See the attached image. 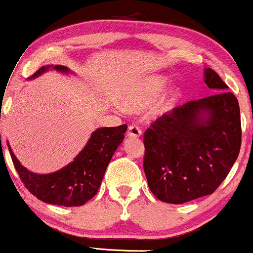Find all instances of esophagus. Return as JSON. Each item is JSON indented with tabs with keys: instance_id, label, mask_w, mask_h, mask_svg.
<instances>
[{
	"instance_id": "obj_1",
	"label": "esophagus",
	"mask_w": 253,
	"mask_h": 253,
	"mask_svg": "<svg viewBox=\"0 0 253 253\" xmlns=\"http://www.w3.org/2000/svg\"><path fill=\"white\" fill-rule=\"evenodd\" d=\"M141 135V129L139 128L135 125H132V126L128 127V130H127V136H130V138H139Z\"/></svg>"
}]
</instances>
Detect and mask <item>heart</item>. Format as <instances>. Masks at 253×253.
<instances>
[{"label":"heart","instance_id":"b5f03b06","mask_svg":"<svg viewBox=\"0 0 253 253\" xmlns=\"http://www.w3.org/2000/svg\"><path fill=\"white\" fill-rule=\"evenodd\" d=\"M168 84V80L162 76H150L139 80L132 86L127 89L124 95L123 103L128 110H140L152 103L163 92ZM181 97V90L176 86L171 88L169 91L165 92L155 103L151 109V114L153 117H159L168 113L172 108L176 101Z\"/></svg>","mask_w":253,"mask_h":253}]
</instances>
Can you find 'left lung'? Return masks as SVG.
<instances>
[{
	"label": "left lung",
	"instance_id": "8db88e82",
	"mask_svg": "<svg viewBox=\"0 0 253 253\" xmlns=\"http://www.w3.org/2000/svg\"><path fill=\"white\" fill-rule=\"evenodd\" d=\"M205 83L216 92L173 108L144 133L145 175L163 202L182 205L213 194L239 155L237 97L211 69H205Z\"/></svg>",
	"mask_w": 253,
	"mask_h": 253
}]
</instances>
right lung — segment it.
I'll return each mask as SVG.
<instances>
[{
  "mask_svg": "<svg viewBox=\"0 0 253 253\" xmlns=\"http://www.w3.org/2000/svg\"><path fill=\"white\" fill-rule=\"evenodd\" d=\"M48 69L64 74L70 72L66 66L46 65L32 75L30 80L40 76ZM126 129L127 125L97 128L92 132L88 143L78 153L74 162L63 169L45 175L28 171L14 156L9 144L8 147L14 167L31 194L42 202L51 205L78 207L83 206L97 194L107 167L118 146L123 143Z\"/></svg>",
  "mask_w": 253,
  "mask_h": 253,
  "instance_id": "1",
  "label": "right lung"
}]
</instances>
